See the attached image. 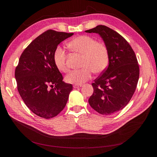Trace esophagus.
<instances>
[{
  "label": "esophagus",
  "instance_id": "34e87169",
  "mask_svg": "<svg viewBox=\"0 0 157 157\" xmlns=\"http://www.w3.org/2000/svg\"><path fill=\"white\" fill-rule=\"evenodd\" d=\"M81 86H82V84H74L73 85L74 88H80Z\"/></svg>",
  "mask_w": 157,
  "mask_h": 157
}]
</instances>
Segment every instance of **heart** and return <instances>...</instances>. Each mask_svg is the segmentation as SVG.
Masks as SVG:
<instances>
[{
	"mask_svg": "<svg viewBox=\"0 0 157 157\" xmlns=\"http://www.w3.org/2000/svg\"><path fill=\"white\" fill-rule=\"evenodd\" d=\"M67 45L72 51L82 55V68L71 71L65 77L67 82L81 84L92 77L93 71L95 73H100L107 67L109 56L107 46L93 37L88 35L78 36L70 40ZM53 58L56 68L61 72L67 73L69 67L64 49L60 46L56 47Z\"/></svg>",
	"mask_w": 157,
	"mask_h": 157,
	"instance_id": "1",
	"label": "heart"
}]
</instances>
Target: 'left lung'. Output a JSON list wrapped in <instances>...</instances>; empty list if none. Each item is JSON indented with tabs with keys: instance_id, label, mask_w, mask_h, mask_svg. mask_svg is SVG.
I'll use <instances>...</instances> for the list:
<instances>
[{
	"instance_id": "1",
	"label": "left lung",
	"mask_w": 157,
	"mask_h": 157,
	"mask_svg": "<svg viewBox=\"0 0 157 157\" xmlns=\"http://www.w3.org/2000/svg\"><path fill=\"white\" fill-rule=\"evenodd\" d=\"M86 32L100 35L109 56L107 68L92 84L94 93L88 103L98 113L109 115L130 101L139 80V65L131 46L115 31L100 25Z\"/></svg>"
}]
</instances>
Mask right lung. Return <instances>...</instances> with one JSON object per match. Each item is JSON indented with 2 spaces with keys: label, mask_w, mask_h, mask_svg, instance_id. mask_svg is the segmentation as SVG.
<instances>
[{
  "label": "right lung",
  "mask_w": 157,
  "mask_h": 157,
  "mask_svg": "<svg viewBox=\"0 0 157 157\" xmlns=\"http://www.w3.org/2000/svg\"><path fill=\"white\" fill-rule=\"evenodd\" d=\"M73 33L48 30L37 36L23 52L15 70L18 92L30 110L44 118L57 116L67 102L72 84L54 62V50Z\"/></svg>",
  "instance_id": "1"
}]
</instances>
